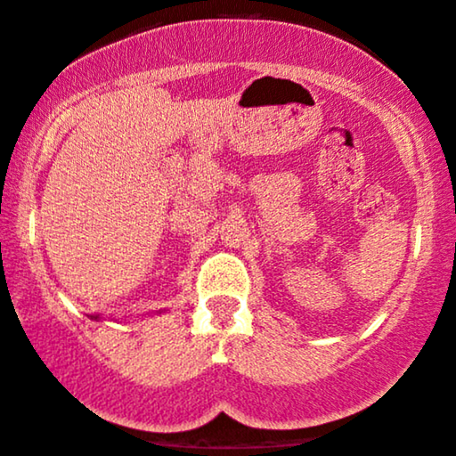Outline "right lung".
<instances>
[{"label":"right lung","instance_id":"obj_1","mask_svg":"<svg viewBox=\"0 0 456 456\" xmlns=\"http://www.w3.org/2000/svg\"><path fill=\"white\" fill-rule=\"evenodd\" d=\"M95 318H97V316H95Z\"/></svg>","mask_w":456,"mask_h":456}]
</instances>
